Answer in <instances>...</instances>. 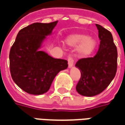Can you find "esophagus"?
<instances>
[{
    "mask_svg": "<svg viewBox=\"0 0 125 125\" xmlns=\"http://www.w3.org/2000/svg\"><path fill=\"white\" fill-rule=\"evenodd\" d=\"M68 66H69V68H71V67L73 66L74 59L71 56H69L68 57Z\"/></svg>",
    "mask_w": 125,
    "mask_h": 125,
    "instance_id": "1",
    "label": "esophagus"
}]
</instances>
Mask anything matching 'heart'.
I'll return each instance as SVG.
<instances>
[{
  "mask_svg": "<svg viewBox=\"0 0 125 125\" xmlns=\"http://www.w3.org/2000/svg\"><path fill=\"white\" fill-rule=\"evenodd\" d=\"M66 43L71 46H79V52L81 55L92 54L96 48L97 42L94 38H88L85 34H74L66 39Z\"/></svg>",
  "mask_w": 125,
  "mask_h": 125,
  "instance_id": "heart-1",
  "label": "heart"
}]
</instances>
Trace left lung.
I'll return each mask as SVG.
<instances>
[{
    "label": "left lung",
    "instance_id": "1",
    "mask_svg": "<svg viewBox=\"0 0 125 125\" xmlns=\"http://www.w3.org/2000/svg\"><path fill=\"white\" fill-rule=\"evenodd\" d=\"M96 26L101 40L98 51L94 57L79 59L75 65L81 72L76 90L85 96H93L104 91L117 71L118 52L112 35L101 25Z\"/></svg>",
    "mask_w": 125,
    "mask_h": 125
}]
</instances>
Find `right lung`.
Instances as JSON below:
<instances>
[{"label":"right lung","mask_w":125,"mask_h":125,"mask_svg":"<svg viewBox=\"0 0 125 125\" xmlns=\"http://www.w3.org/2000/svg\"><path fill=\"white\" fill-rule=\"evenodd\" d=\"M58 21L36 23L18 32L9 52V68L13 80L29 94H42L49 90L55 76L68 68L67 60L55 59L39 51L46 37Z\"/></svg>","instance_id":"obj_1"}]
</instances>
